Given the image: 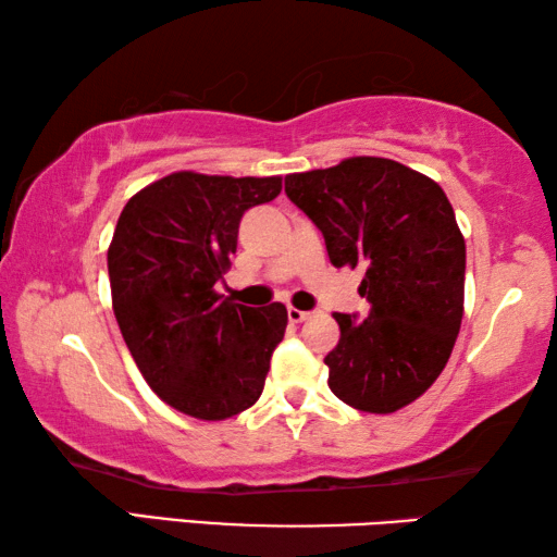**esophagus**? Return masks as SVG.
I'll return each instance as SVG.
<instances>
[{
  "label": "esophagus",
  "mask_w": 557,
  "mask_h": 557,
  "mask_svg": "<svg viewBox=\"0 0 557 557\" xmlns=\"http://www.w3.org/2000/svg\"><path fill=\"white\" fill-rule=\"evenodd\" d=\"M309 317H312V312H301V309H295V307L287 309L289 324H301V322H305V319H309Z\"/></svg>",
  "instance_id": "34e87169"
}]
</instances>
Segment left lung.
Listing matches in <instances>:
<instances>
[{"label":"left lung","instance_id":"left-lung-1","mask_svg":"<svg viewBox=\"0 0 557 557\" xmlns=\"http://www.w3.org/2000/svg\"><path fill=\"white\" fill-rule=\"evenodd\" d=\"M287 199L324 235L336 268H366L369 314H334L329 388L363 412H395L447 366L465 312L467 248L432 178L383 157L285 178Z\"/></svg>","mask_w":557,"mask_h":557}]
</instances>
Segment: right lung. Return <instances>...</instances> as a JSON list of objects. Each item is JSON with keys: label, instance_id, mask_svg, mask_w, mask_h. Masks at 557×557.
I'll return each instance as SVG.
<instances>
[{"label": "right lung", "instance_id": "add662e5", "mask_svg": "<svg viewBox=\"0 0 557 557\" xmlns=\"http://www.w3.org/2000/svg\"><path fill=\"white\" fill-rule=\"evenodd\" d=\"M280 176L176 172L132 196L108 250L122 338L159 398L199 420L256 405L285 336V305L221 297L243 213L277 199Z\"/></svg>", "mask_w": 557, "mask_h": 557}]
</instances>
